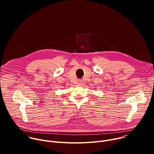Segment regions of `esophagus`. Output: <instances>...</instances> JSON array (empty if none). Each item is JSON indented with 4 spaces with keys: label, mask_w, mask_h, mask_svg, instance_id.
I'll return each mask as SVG.
<instances>
[{
    "label": "esophagus",
    "mask_w": 154,
    "mask_h": 154,
    "mask_svg": "<svg viewBox=\"0 0 154 154\" xmlns=\"http://www.w3.org/2000/svg\"><path fill=\"white\" fill-rule=\"evenodd\" d=\"M82 82L81 80H79V82H78V83H79V84H82Z\"/></svg>",
    "instance_id": "obj_1"
}]
</instances>
